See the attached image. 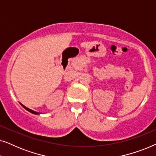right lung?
I'll use <instances>...</instances> for the list:
<instances>
[{
  "instance_id": "right-lung-1",
  "label": "right lung",
  "mask_w": 156,
  "mask_h": 156,
  "mask_svg": "<svg viewBox=\"0 0 156 156\" xmlns=\"http://www.w3.org/2000/svg\"><path fill=\"white\" fill-rule=\"evenodd\" d=\"M20 105L23 106V108H25V109H26L27 111H28L29 112H30V113H32V114H40V113H39V112H35V111H33V110H32V109H30V108H28L27 107H26V106H25L24 105H23V104H22L21 103H20Z\"/></svg>"
}]
</instances>
